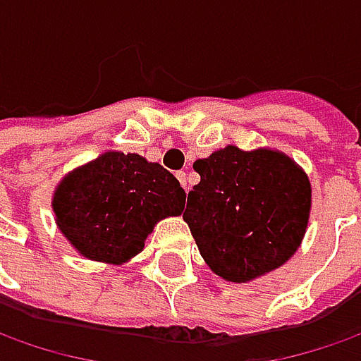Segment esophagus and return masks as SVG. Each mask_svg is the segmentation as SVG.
<instances>
[{"instance_id":"1","label":"esophagus","mask_w":361,"mask_h":361,"mask_svg":"<svg viewBox=\"0 0 361 361\" xmlns=\"http://www.w3.org/2000/svg\"><path fill=\"white\" fill-rule=\"evenodd\" d=\"M176 178L180 180L181 188H183V190H188V173H185V171H178V173H176Z\"/></svg>"}]
</instances>
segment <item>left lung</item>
Wrapping results in <instances>:
<instances>
[{
	"label": "left lung",
	"mask_w": 361,
	"mask_h": 361,
	"mask_svg": "<svg viewBox=\"0 0 361 361\" xmlns=\"http://www.w3.org/2000/svg\"><path fill=\"white\" fill-rule=\"evenodd\" d=\"M183 220L214 273L246 283L297 252L311 210L305 171L281 151L234 145L197 159Z\"/></svg>",
	"instance_id": "8db88e82"
}]
</instances>
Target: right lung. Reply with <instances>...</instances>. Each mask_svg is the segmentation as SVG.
Here are the masks:
<instances>
[{
  "label": "right lung",
  "mask_w": 361,
  "mask_h": 361,
  "mask_svg": "<svg viewBox=\"0 0 361 361\" xmlns=\"http://www.w3.org/2000/svg\"><path fill=\"white\" fill-rule=\"evenodd\" d=\"M185 192L159 164L106 151L56 188V224L90 260L123 264L143 250L153 226L183 212Z\"/></svg>",
  "instance_id": "right-lung-1"
}]
</instances>
